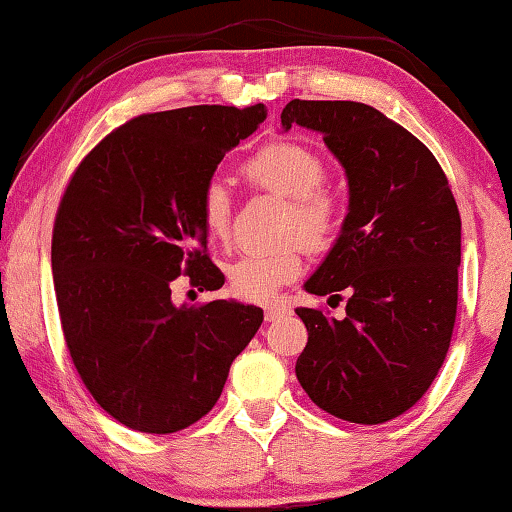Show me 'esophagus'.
I'll return each mask as SVG.
<instances>
[{"label":"esophagus","instance_id":"34e87169","mask_svg":"<svg viewBox=\"0 0 512 512\" xmlns=\"http://www.w3.org/2000/svg\"><path fill=\"white\" fill-rule=\"evenodd\" d=\"M291 312V305L287 303V300H275V303H271L269 307L264 310V316L266 321H278L282 319V316Z\"/></svg>","mask_w":512,"mask_h":512}]
</instances>
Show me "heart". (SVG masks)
Returning <instances> with one entry per match:
<instances>
[{"label":"heart","mask_w":512,"mask_h":512,"mask_svg":"<svg viewBox=\"0 0 512 512\" xmlns=\"http://www.w3.org/2000/svg\"><path fill=\"white\" fill-rule=\"evenodd\" d=\"M243 175L257 189L291 200L285 237L300 239L314 253H323L339 234V207L323 193L328 168L314 150L294 141H278L253 154L243 164ZM200 218L214 239H227L232 225V200L221 180H209L200 193ZM303 271V246L298 241L241 255L227 266L230 291L248 303H266Z\"/></svg>","instance_id":"b5f03b06"}]
</instances>
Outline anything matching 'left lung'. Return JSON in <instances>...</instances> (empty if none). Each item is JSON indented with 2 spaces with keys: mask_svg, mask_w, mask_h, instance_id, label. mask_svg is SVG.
<instances>
[{
  "mask_svg": "<svg viewBox=\"0 0 512 512\" xmlns=\"http://www.w3.org/2000/svg\"><path fill=\"white\" fill-rule=\"evenodd\" d=\"M282 127L323 134L348 177L342 234L305 289L346 298L344 319L296 307L307 346L296 362L307 396L351 424L410 410L440 371L458 310L460 214L433 152L362 102L291 100Z\"/></svg>",
  "mask_w": 512,
  "mask_h": 512,
  "instance_id": "left-lung-1",
  "label": "left lung"
}]
</instances>
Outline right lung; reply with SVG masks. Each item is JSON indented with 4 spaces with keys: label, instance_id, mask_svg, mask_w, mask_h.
Here are the masks:
<instances>
[{
    "label": "right lung",
    "instance_id": "1",
    "mask_svg": "<svg viewBox=\"0 0 512 512\" xmlns=\"http://www.w3.org/2000/svg\"><path fill=\"white\" fill-rule=\"evenodd\" d=\"M264 104L141 113L81 159L52 232V273L72 364L104 412L168 435L214 408L259 307H175L170 282L221 289L200 218L202 186L264 123Z\"/></svg>",
    "mask_w": 512,
    "mask_h": 512
}]
</instances>
